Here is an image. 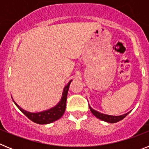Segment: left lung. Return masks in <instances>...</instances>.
<instances>
[{
	"mask_svg": "<svg viewBox=\"0 0 149 149\" xmlns=\"http://www.w3.org/2000/svg\"><path fill=\"white\" fill-rule=\"evenodd\" d=\"M89 109H90V111L92 112V113L95 116V117H97L98 119H101V120L105 121V122H110V123H116V122H118L119 121H121L122 119H123L129 113L126 114H124V115L122 116H109L106 115V114L101 113L99 112L96 111V110H93V108H91L89 107Z\"/></svg>",
	"mask_w": 149,
	"mask_h": 149,
	"instance_id": "left-lung-1",
	"label": "left lung"
}]
</instances>
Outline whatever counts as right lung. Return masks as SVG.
<instances>
[{
    "instance_id": "add662e5",
    "label": "right lung",
    "mask_w": 149,
    "mask_h": 149,
    "mask_svg": "<svg viewBox=\"0 0 149 149\" xmlns=\"http://www.w3.org/2000/svg\"><path fill=\"white\" fill-rule=\"evenodd\" d=\"M71 82H72V81L68 82V85H66L64 89H63V96H62L61 100L58 103V104L56 105L53 108L50 109V110L41 112V113H29V112L25 111V110H24L23 109L21 108L16 103H15V102L14 103L18 107V109L32 122H35V123L40 124V125L51 123V122H54V121L61 118L62 116L64 114L65 106H66L67 95H68V88H69V85H70Z\"/></svg>"
}]
</instances>
